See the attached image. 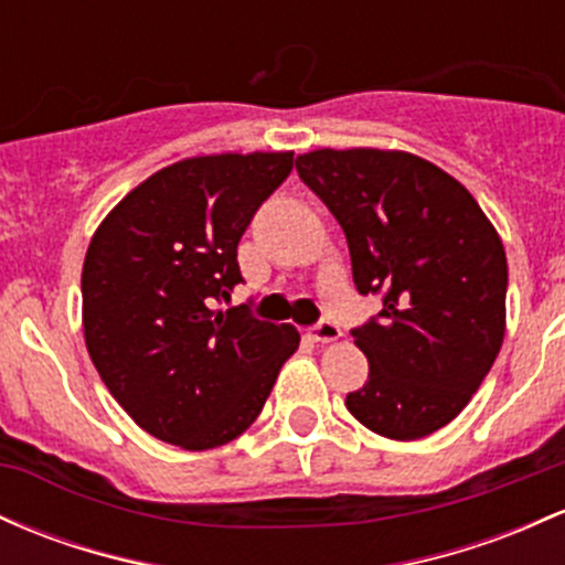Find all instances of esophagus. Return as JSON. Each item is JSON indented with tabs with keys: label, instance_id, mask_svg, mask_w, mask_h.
Returning a JSON list of instances; mask_svg holds the SVG:
<instances>
[{
	"label": "esophagus",
	"instance_id": "34e87169",
	"mask_svg": "<svg viewBox=\"0 0 565 565\" xmlns=\"http://www.w3.org/2000/svg\"><path fill=\"white\" fill-rule=\"evenodd\" d=\"M311 338L316 343H334L340 338V327L332 324V321H319L311 330Z\"/></svg>",
	"mask_w": 565,
	"mask_h": 565
}]
</instances>
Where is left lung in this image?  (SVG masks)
Listing matches in <instances>:
<instances>
[{"label":"left lung","instance_id":"left-lung-1","mask_svg":"<svg viewBox=\"0 0 565 565\" xmlns=\"http://www.w3.org/2000/svg\"><path fill=\"white\" fill-rule=\"evenodd\" d=\"M295 166L343 227L359 292L383 295L377 319L353 330L370 377L345 407L399 443L443 429L504 343L499 233L472 192L413 152L324 147Z\"/></svg>","mask_w":565,"mask_h":565}]
</instances>
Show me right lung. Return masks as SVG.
<instances>
[{"label":"right lung","instance_id":"1","mask_svg":"<svg viewBox=\"0 0 565 565\" xmlns=\"http://www.w3.org/2000/svg\"><path fill=\"white\" fill-rule=\"evenodd\" d=\"M292 154L179 160L128 192L90 238L83 332L93 364L141 429L182 450L249 429L300 345L292 324L214 311L244 281L238 241Z\"/></svg>","mask_w":565,"mask_h":565}]
</instances>
